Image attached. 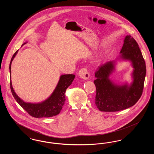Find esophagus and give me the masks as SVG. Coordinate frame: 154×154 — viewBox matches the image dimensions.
Segmentation results:
<instances>
[{"label":"esophagus","instance_id":"obj_1","mask_svg":"<svg viewBox=\"0 0 154 154\" xmlns=\"http://www.w3.org/2000/svg\"><path fill=\"white\" fill-rule=\"evenodd\" d=\"M79 76L80 77L81 79L82 80H87L90 76L88 69L85 67H83V68L81 69L79 71Z\"/></svg>","mask_w":154,"mask_h":154}]
</instances>
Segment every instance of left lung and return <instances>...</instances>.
I'll return each instance as SVG.
<instances>
[{"label": "left lung", "mask_w": 154, "mask_h": 154, "mask_svg": "<svg viewBox=\"0 0 154 154\" xmlns=\"http://www.w3.org/2000/svg\"><path fill=\"white\" fill-rule=\"evenodd\" d=\"M121 57L131 60L134 68L133 81L130 86L114 85L109 75L114 69L113 62L99 66L95 72V102L101 111L115 112L128 109L134 105L142 95L146 74V62L139 45L130 35L126 36L120 52Z\"/></svg>", "instance_id": "obj_1"}]
</instances>
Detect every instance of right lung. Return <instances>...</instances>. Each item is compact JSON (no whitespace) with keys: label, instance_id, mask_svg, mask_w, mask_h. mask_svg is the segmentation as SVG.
Returning <instances> with one entry per match:
<instances>
[{"label":"right lung","instance_id":"add662e5","mask_svg":"<svg viewBox=\"0 0 154 154\" xmlns=\"http://www.w3.org/2000/svg\"><path fill=\"white\" fill-rule=\"evenodd\" d=\"M25 44V43L23 45ZM18 51V50L15 52L11 59L9 66L10 74L11 62ZM74 77V74H65L61 75L58 84L51 96L43 102L38 104L24 102L15 94L12 87L11 80L10 89L12 95L16 101L30 116L35 118L51 117L58 115L60 112L66 100L65 92L66 89L72 84Z\"/></svg>","mask_w":154,"mask_h":154}]
</instances>
